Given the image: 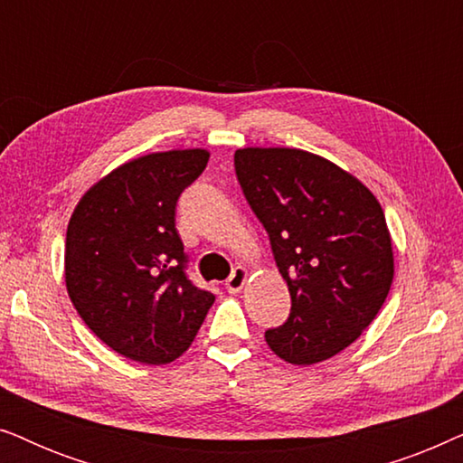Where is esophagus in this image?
<instances>
[{"label": "esophagus", "instance_id": "obj_1", "mask_svg": "<svg viewBox=\"0 0 463 463\" xmlns=\"http://www.w3.org/2000/svg\"><path fill=\"white\" fill-rule=\"evenodd\" d=\"M246 278H249V271H246L242 265H238V268L232 271V276L225 280V288L230 290V293H240L246 284Z\"/></svg>", "mask_w": 463, "mask_h": 463}]
</instances>
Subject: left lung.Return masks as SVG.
<instances>
[{"label":"left lung","instance_id":"obj_1","mask_svg":"<svg viewBox=\"0 0 463 463\" xmlns=\"http://www.w3.org/2000/svg\"><path fill=\"white\" fill-rule=\"evenodd\" d=\"M233 164L290 293L288 320L265 331L269 350L299 366L333 358L390 293L394 252L382 204L356 176L303 149L244 147Z\"/></svg>","mask_w":463,"mask_h":463}]
</instances>
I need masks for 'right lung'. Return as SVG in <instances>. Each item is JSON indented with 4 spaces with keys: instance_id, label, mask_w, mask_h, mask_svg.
I'll return each mask as SVG.
<instances>
[{
    "instance_id": "add662e5",
    "label": "right lung",
    "mask_w": 463,
    "mask_h": 463,
    "mask_svg": "<svg viewBox=\"0 0 463 463\" xmlns=\"http://www.w3.org/2000/svg\"><path fill=\"white\" fill-rule=\"evenodd\" d=\"M208 157L173 149L126 162L94 183L69 219V299L103 344L137 363L179 358L214 303L187 278L175 227L176 200Z\"/></svg>"
}]
</instances>
